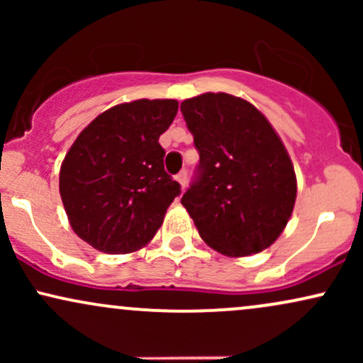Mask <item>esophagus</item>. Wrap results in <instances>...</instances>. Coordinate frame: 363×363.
<instances>
[{"instance_id": "esophagus-1", "label": "esophagus", "mask_w": 363, "mask_h": 363, "mask_svg": "<svg viewBox=\"0 0 363 363\" xmlns=\"http://www.w3.org/2000/svg\"><path fill=\"white\" fill-rule=\"evenodd\" d=\"M176 181L179 182V184H181L182 189H184L186 184H187V172H186V170H182V172H179V174H177V176H176Z\"/></svg>"}]
</instances>
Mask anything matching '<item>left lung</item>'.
I'll use <instances>...</instances> for the list:
<instances>
[{
  "label": "left lung",
  "mask_w": 363,
  "mask_h": 363,
  "mask_svg": "<svg viewBox=\"0 0 363 363\" xmlns=\"http://www.w3.org/2000/svg\"><path fill=\"white\" fill-rule=\"evenodd\" d=\"M199 165L181 203L205 242L225 256L264 251L294 211V165L268 119L244 99L198 95L181 104Z\"/></svg>",
  "instance_id": "8db88e82"
}]
</instances>
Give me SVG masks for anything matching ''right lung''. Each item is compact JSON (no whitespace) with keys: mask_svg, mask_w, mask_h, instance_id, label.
Masks as SVG:
<instances>
[{"mask_svg":"<svg viewBox=\"0 0 363 363\" xmlns=\"http://www.w3.org/2000/svg\"><path fill=\"white\" fill-rule=\"evenodd\" d=\"M177 107L172 99L119 104L91 121L66 153L62 205L74 234L97 251L126 254L147 245L181 194L158 143Z\"/></svg>","mask_w":363,"mask_h":363,"instance_id":"1","label":"right lung"}]
</instances>
